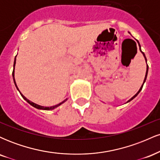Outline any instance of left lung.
I'll return each mask as SVG.
<instances>
[{
    "instance_id": "1",
    "label": "left lung",
    "mask_w": 160,
    "mask_h": 160,
    "mask_svg": "<svg viewBox=\"0 0 160 160\" xmlns=\"http://www.w3.org/2000/svg\"><path fill=\"white\" fill-rule=\"evenodd\" d=\"M128 33H129V32H128ZM129 34H130V33H129ZM137 42H138V46H139V49H140V51H141V52H142L143 56H144V58H145V62H147V58H146V56H145L144 53V52H142V51H141V45H140V43H139L138 40H137ZM148 64H147V71H146V74H145V78H144V82H143V84H142V85H141V88H140V89H139V90H138V92L136 93V94H135V95H134V96H133V97H132V98H130V99H129V100H128V102H126V103H128V102H131V101H132V99H134V98H135V97H136V96H137V95H138V93H139V92H141V89H142L143 85H144V82H145V81H146V79H147V77H148Z\"/></svg>"
}]
</instances>
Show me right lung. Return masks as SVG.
<instances>
[{
	"mask_svg": "<svg viewBox=\"0 0 160 160\" xmlns=\"http://www.w3.org/2000/svg\"><path fill=\"white\" fill-rule=\"evenodd\" d=\"M16 56L15 57V59H14V64H13V71H12V78H13V81H14V83H15V86H16V89H18V91H19V92H20V94H21L22 97V98H23L24 99H25V101H26V102H28V104H30L31 105L33 106V107H34V108H37V109H39V110H45V111H49V110H53V109H55V108H56L57 107H58V106H60V105H61L62 104H63L64 102H65L66 101L68 100V99L66 98L65 100H64L63 102H61V103H59V104H56V105L52 106V107H44V106H41V105H39V104H35V103H34V102H31L30 100H28V99L27 98H25V97L24 96V95H23L22 94V93H21V92L19 91V88H18L17 85H16V80H15V78H14V73H15V71H14V70H15V65H16Z\"/></svg>",
	"mask_w": 160,
	"mask_h": 160,
	"instance_id": "add662e5",
	"label": "right lung"
}]
</instances>
